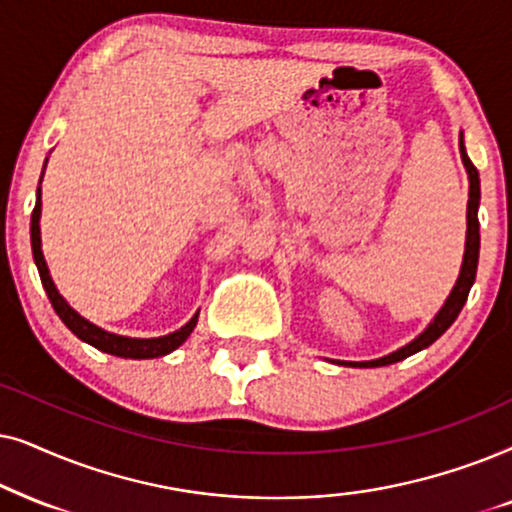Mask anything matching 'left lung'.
I'll use <instances>...</instances> for the list:
<instances>
[{
  "instance_id": "obj_1",
  "label": "left lung",
  "mask_w": 512,
  "mask_h": 512,
  "mask_svg": "<svg viewBox=\"0 0 512 512\" xmlns=\"http://www.w3.org/2000/svg\"><path fill=\"white\" fill-rule=\"evenodd\" d=\"M461 156H463V163H466V170H468V180H470V192H468V231H466V255H463V267H461V274H459V281H456L452 295L442 306L438 316L431 325L426 327V332H421V335L414 339L412 344L403 346V349H398L391 356H384L379 360H367V363H342V365H353V367H381V365H393L398 363V360H403L407 356H412V353H417L421 349H426V346H431L435 339H438L442 332L447 330L449 325L454 323L456 316H459L463 304H466L468 299V292H470V285L475 281V271H478V255H480V222H478V206H480V175H478V168L473 166V161L468 159L466 154V147H463V138H461Z\"/></svg>"
}]
</instances>
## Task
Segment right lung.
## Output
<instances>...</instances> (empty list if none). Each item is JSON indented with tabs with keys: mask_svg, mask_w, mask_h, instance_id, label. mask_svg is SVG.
Segmentation results:
<instances>
[{
	"mask_svg": "<svg viewBox=\"0 0 512 512\" xmlns=\"http://www.w3.org/2000/svg\"><path fill=\"white\" fill-rule=\"evenodd\" d=\"M39 215H42V196L37 194V206L32 210V255H34V262H37V269H39V276H42V283H44V290L46 295H49L53 309L60 316V320L70 327V330L77 335L79 339H84L86 344L95 346V349L105 351V353H112V356H119V358H159V356H166L173 349H177L185 339L192 335V330L196 327V320H199V313L189 320L185 327H180V330L173 332V335H166V337H156V339H131V337H119V335H112V332H105L100 330L98 325L88 323L86 318H81L77 311L72 309L70 304L65 302L63 297L58 295L56 285H53L51 276H49V267H46L44 262V255H42V236H39Z\"/></svg>",
	"mask_w": 512,
	"mask_h": 512,
	"instance_id": "right-lung-1",
	"label": "right lung"
}]
</instances>
